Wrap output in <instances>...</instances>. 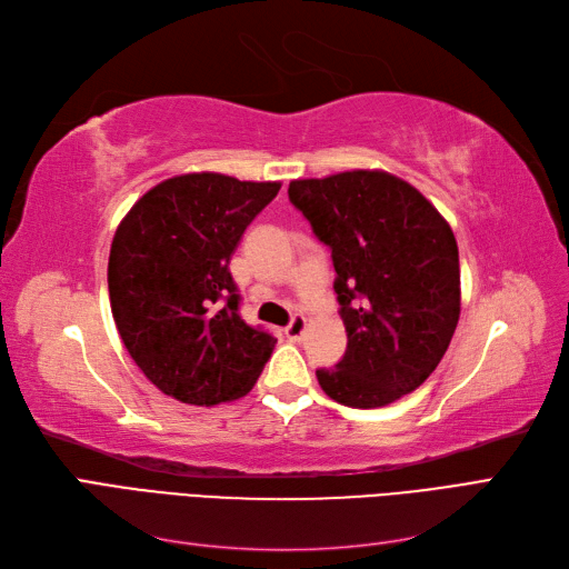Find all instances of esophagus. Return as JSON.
<instances>
[{
  "instance_id": "34e87169",
  "label": "esophagus",
  "mask_w": 569,
  "mask_h": 569,
  "mask_svg": "<svg viewBox=\"0 0 569 569\" xmlns=\"http://www.w3.org/2000/svg\"><path fill=\"white\" fill-rule=\"evenodd\" d=\"M306 327H308V320L303 316H295V318H291V322L284 327V335L291 341H299L306 332Z\"/></svg>"
}]
</instances>
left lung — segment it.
I'll return each mask as SVG.
<instances>
[{
	"mask_svg": "<svg viewBox=\"0 0 569 569\" xmlns=\"http://www.w3.org/2000/svg\"><path fill=\"white\" fill-rule=\"evenodd\" d=\"M289 201L330 247L347 353L316 370L351 408L416 391L449 349L460 318V263L449 222L416 187L385 170L291 180Z\"/></svg>",
	"mask_w": 569,
	"mask_h": 569,
	"instance_id": "8db88e82",
	"label": "left lung"
}]
</instances>
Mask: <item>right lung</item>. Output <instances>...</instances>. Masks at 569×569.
Returning <instances> with one entry per match:
<instances>
[{"instance_id":"right-lung-1","label":"right lung","mask_w":569,"mask_h":569,"mask_svg":"<svg viewBox=\"0 0 569 569\" xmlns=\"http://www.w3.org/2000/svg\"><path fill=\"white\" fill-rule=\"evenodd\" d=\"M280 182L187 173L151 187L120 220L111 313L128 353L166 396L218 406L251 391L274 339L239 316L232 253Z\"/></svg>"}]
</instances>
